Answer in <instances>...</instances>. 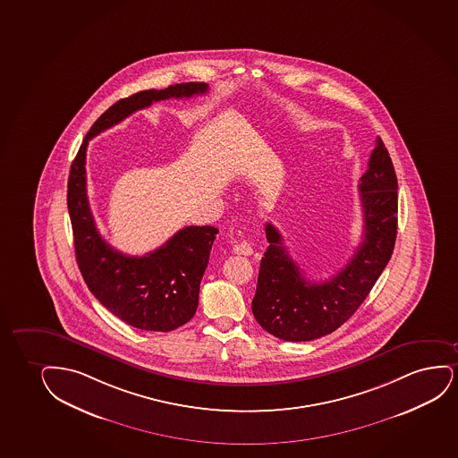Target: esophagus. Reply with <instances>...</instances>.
<instances>
[{"mask_svg": "<svg viewBox=\"0 0 458 458\" xmlns=\"http://www.w3.org/2000/svg\"><path fill=\"white\" fill-rule=\"evenodd\" d=\"M233 250H235V254L240 255H250L252 252H254L250 242H246V240H243V242H240V243L235 244V246H233Z\"/></svg>", "mask_w": 458, "mask_h": 458, "instance_id": "obj_1", "label": "esophagus"}]
</instances>
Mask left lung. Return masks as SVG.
<instances>
[{
    "label": "left lung",
    "instance_id": "left-lung-1",
    "mask_svg": "<svg viewBox=\"0 0 458 458\" xmlns=\"http://www.w3.org/2000/svg\"><path fill=\"white\" fill-rule=\"evenodd\" d=\"M398 181L379 138L360 176L364 238L353 257L330 280L310 282L291 259L284 237L267 223L252 313L263 330L290 342L313 341L353 316L377 284L394 252L398 229Z\"/></svg>",
    "mask_w": 458,
    "mask_h": 458
}]
</instances>
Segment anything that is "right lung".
Wrapping results in <instances>:
<instances>
[{
  "label": "right lung",
  "mask_w": 458,
  "mask_h": 458,
  "mask_svg": "<svg viewBox=\"0 0 458 458\" xmlns=\"http://www.w3.org/2000/svg\"><path fill=\"white\" fill-rule=\"evenodd\" d=\"M208 89V83L189 81L121 98L94 122L71 164L68 212L81 277L110 313L140 330H176L197 313L199 284L218 229L184 227L161 248L142 257H130L111 248L100 237L88 203V140L153 102L191 98Z\"/></svg>",
  "instance_id": "1"
}]
</instances>
